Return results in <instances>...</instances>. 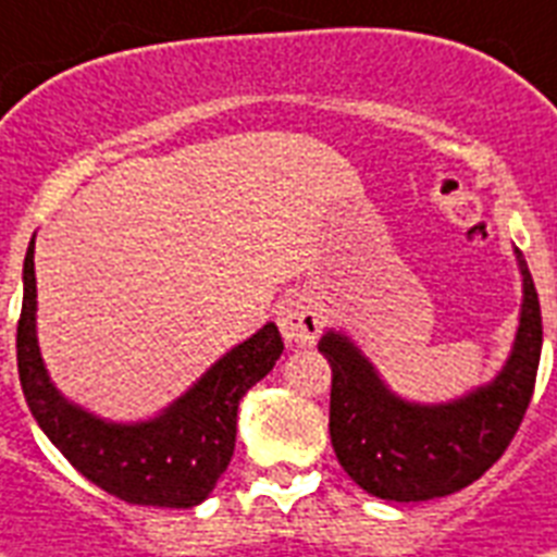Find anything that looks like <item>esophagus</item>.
<instances>
[{"label":"esophagus","instance_id":"34e87169","mask_svg":"<svg viewBox=\"0 0 557 557\" xmlns=\"http://www.w3.org/2000/svg\"><path fill=\"white\" fill-rule=\"evenodd\" d=\"M278 330L284 342L289 344H312L324 327V312L307 296H289L275 312Z\"/></svg>","mask_w":557,"mask_h":557}]
</instances>
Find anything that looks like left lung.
<instances>
[{"instance_id":"left-lung-1","label":"left lung","mask_w":557,"mask_h":557,"mask_svg":"<svg viewBox=\"0 0 557 557\" xmlns=\"http://www.w3.org/2000/svg\"><path fill=\"white\" fill-rule=\"evenodd\" d=\"M521 315L512 350L493 381L453 401L404 398L381 379L344 330L321 335L333 367L330 441L344 472L375 498L430 500L458 493L484 475L521 426L541 361V305L521 250Z\"/></svg>"}]
</instances>
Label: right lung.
Listing matches in <instances>:
<instances>
[{"label": "right lung", "instance_id": "add662e5", "mask_svg": "<svg viewBox=\"0 0 557 557\" xmlns=\"http://www.w3.org/2000/svg\"><path fill=\"white\" fill-rule=\"evenodd\" d=\"M30 238L22 268V315L16 361L25 401L50 444L104 493L127 504L164 509L199 507L227 470L236 447L242 395L268 375L284 350L268 321L224 352L190 389L145 421H110L71 401L50 381L36 335V270Z\"/></svg>", "mask_w": 557, "mask_h": 557}]
</instances>
